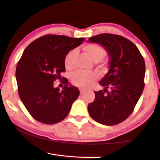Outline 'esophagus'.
Masks as SVG:
<instances>
[{
  "label": "esophagus",
  "mask_w": 160,
  "mask_h": 160,
  "mask_svg": "<svg viewBox=\"0 0 160 160\" xmlns=\"http://www.w3.org/2000/svg\"><path fill=\"white\" fill-rule=\"evenodd\" d=\"M80 94H83L84 92H85V91H84L82 89H80Z\"/></svg>",
  "instance_id": "1"
}]
</instances>
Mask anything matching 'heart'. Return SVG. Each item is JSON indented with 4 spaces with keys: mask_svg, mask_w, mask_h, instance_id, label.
I'll return each mask as SVG.
<instances>
[{
    "mask_svg": "<svg viewBox=\"0 0 160 160\" xmlns=\"http://www.w3.org/2000/svg\"><path fill=\"white\" fill-rule=\"evenodd\" d=\"M83 51L94 62L101 61L105 55V50L102 46L97 44H88L83 47ZM76 50H71L66 54L64 58L66 68L70 70L74 67V60L76 56ZM71 80L75 85L82 88H88L97 79L94 73H88L82 71H76L71 75Z\"/></svg>",
    "mask_w": 160,
    "mask_h": 160,
    "instance_id": "1",
    "label": "heart"
}]
</instances>
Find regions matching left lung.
<instances>
[{"label":"left lung","mask_w":160,"mask_h":160,"mask_svg":"<svg viewBox=\"0 0 160 160\" xmlns=\"http://www.w3.org/2000/svg\"><path fill=\"white\" fill-rule=\"evenodd\" d=\"M87 42L102 46L109 56V70L99 81L104 90L94 92L95 99L88 104V112L97 122L116 125L131 115L142 93L144 59L133 43L119 35L100 34Z\"/></svg>","instance_id":"left-lung-1"}]
</instances>
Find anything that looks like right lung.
Wrapping results in <instances>:
<instances>
[{
	"label": "right lung",
	"mask_w": 160,
	"mask_h": 160,
	"mask_svg": "<svg viewBox=\"0 0 160 160\" xmlns=\"http://www.w3.org/2000/svg\"><path fill=\"white\" fill-rule=\"evenodd\" d=\"M85 38L48 34L27 47L16 68L18 93L32 117L46 124L58 123L66 117L80 94L78 88L64 79L60 91L53 82L61 80L66 70L64 58L70 50L82 44Z\"/></svg>",
	"instance_id": "right-lung-1"
}]
</instances>
